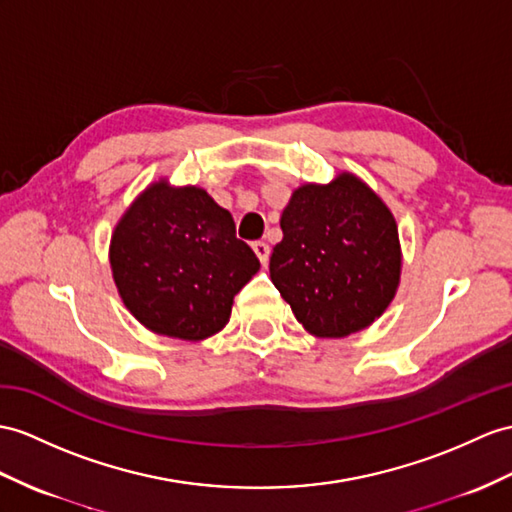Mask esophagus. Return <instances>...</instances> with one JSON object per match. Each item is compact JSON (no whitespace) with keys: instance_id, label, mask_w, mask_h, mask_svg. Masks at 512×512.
<instances>
[{"instance_id":"obj_1","label":"esophagus","mask_w":512,"mask_h":512,"mask_svg":"<svg viewBox=\"0 0 512 512\" xmlns=\"http://www.w3.org/2000/svg\"><path fill=\"white\" fill-rule=\"evenodd\" d=\"M252 247H254V254L258 256L260 263L267 265V263H269V252H271L269 245H267L265 241H256Z\"/></svg>"}]
</instances>
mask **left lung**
I'll return each instance as SVG.
<instances>
[{
	"label": "left lung",
	"instance_id": "8db88e82",
	"mask_svg": "<svg viewBox=\"0 0 512 512\" xmlns=\"http://www.w3.org/2000/svg\"><path fill=\"white\" fill-rule=\"evenodd\" d=\"M280 228L271 282L306 332L343 339L382 317L400 286L402 245L393 213L367 182L341 171L328 184L297 186Z\"/></svg>",
	"mask_w": 512,
	"mask_h": 512
}]
</instances>
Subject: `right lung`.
<instances>
[{
    "mask_svg": "<svg viewBox=\"0 0 512 512\" xmlns=\"http://www.w3.org/2000/svg\"><path fill=\"white\" fill-rule=\"evenodd\" d=\"M112 280L147 330L204 341L226 328L234 295L260 260L236 239L234 219L199 186L152 182L110 236Z\"/></svg>",
    "mask_w": 512,
    "mask_h": 512,
    "instance_id": "right-lung-1",
    "label": "right lung"
}]
</instances>
